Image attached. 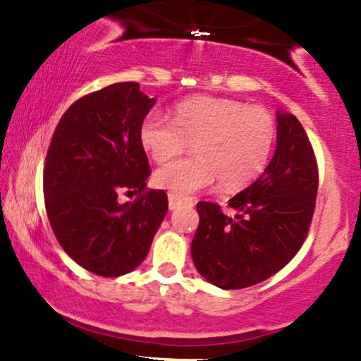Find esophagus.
Instances as JSON below:
<instances>
[{
    "instance_id": "1",
    "label": "esophagus",
    "mask_w": 361,
    "mask_h": 361,
    "mask_svg": "<svg viewBox=\"0 0 361 361\" xmlns=\"http://www.w3.org/2000/svg\"><path fill=\"white\" fill-rule=\"evenodd\" d=\"M181 198L178 197V195H175V193H168V207H169V210H175V209H178V205H181Z\"/></svg>"
}]
</instances>
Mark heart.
<instances>
[{
	"label": "heart",
	"mask_w": 361,
	"mask_h": 361,
	"mask_svg": "<svg viewBox=\"0 0 361 361\" xmlns=\"http://www.w3.org/2000/svg\"><path fill=\"white\" fill-rule=\"evenodd\" d=\"M276 123L261 106L227 98L195 97L176 103L173 120L151 111L140 120L139 142L156 163H164L193 142V157L173 161L154 171V185L178 195L212 186L235 192L258 180L268 166Z\"/></svg>",
	"instance_id": "b5f03b06"
}]
</instances>
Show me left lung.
I'll return each mask as SVG.
<instances>
[{
    "mask_svg": "<svg viewBox=\"0 0 361 361\" xmlns=\"http://www.w3.org/2000/svg\"><path fill=\"white\" fill-rule=\"evenodd\" d=\"M317 197V164L307 134L292 114L276 111V149L255 183L234 195V217L198 202L192 258L209 283L246 288L270 279L300 250Z\"/></svg>",
    "mask_w": 361,
    "mask_h": 361,
    "instance_id": "8db88e82",
    "label": "left lung"
}]
</instances>
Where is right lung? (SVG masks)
I'll list each match as a JSON object with an SVG mask.
<instances>
[{
  "label": "right lung",
  "mask_w": 361,
  "mask_h": 361,
  "mask_svg": "<svg viewBox=\"0 0 361 361\" xmlns=\"http://www.w3.org/2000/svg\"><path fill=\"white\" fill-rule=\"evenodd\" d=\"M154 103L137 82H115L73 103L52 135L44 168L49 222L62 250L94 275L135 270L168 212L166 192H144L151 171L139 126ZM122 191L140 197L120 204Z\"/></svg>",
  "instance_id": "right-lung-1"
}]
</instances>
